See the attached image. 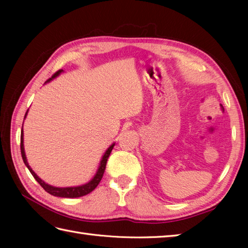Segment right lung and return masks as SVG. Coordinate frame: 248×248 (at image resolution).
Returning a JSON list of instances; mask_svg holds the SVG:
<instances>
[{
    "label": "right lung",
    "mask_w": 248,
    "mask_h": 248,
    "mask_svg": "<svg viewBox=\"0 0 248 248\" xmlns=\"http://www.w3.org/2000/svg\"><path fill=\"white\" fill-rule=\"evenodd\" d=\"M64 71L62 69L59 70L57 72H55L53 76H52V78H50L49 80H46V83H49L50 81L53 80L54 78L59 77L61 73ZM28 112L29 109L26 110L25 113V116L24 118L26 117V115H28ZM115 146V143L110 145L108 150L105 151V154L103 155L101 161H100V165L98 167V170L96 172V175L93 176V178L92 179L91 181L85 183V184H82V186H69V187H56V186H50V184L46 183L44 180H41V179L36 175L35 171L31 170V166L29 165L28 163V160H26V156H25V151H24V145H23V129L22 131H21V145H20V148H21V155H22V159H23V162L24 164L26 165V167L29 168V170L31 171V175H33V177L36 179V181L38 182L41 186L44 187V189L46 192H48L49 194L53 195V196H57V197H64V198H77V197H81V196H84V195H87L91 192H93L94 188L97 187V186L99 184V182L101 181V179L103 177V173H104V170H105V166H107V162H108V156L110 155V152H112L113 148Z\"/></svg>",
    "instance_id": "1"
}]
</instances>
